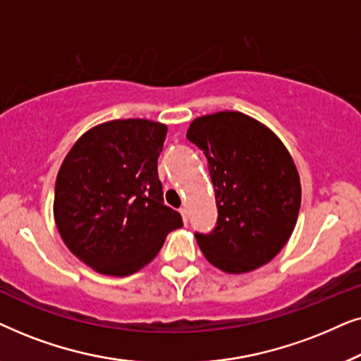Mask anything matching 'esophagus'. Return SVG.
I'll return each mask as SVG.
<instances>
[{"label": "esophagus", "instance_id": "34e87169", "mask_svg": "<svg viewBox=\"0 0 361 361\" xmlns=\"http://www.w3.org/2000/svg\"><path fill=\"white\" fill-rule=\"evenodd\" d=\"M180 215H182V220H184V224H187V210L185 209H180Z\"/></svg>", "mask_w": 361, "mask_h": 361}]
</instances>
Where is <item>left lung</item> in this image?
<instances>
[{"instance_id": "1", "label": "left lung", "mask_w": 361, "mask_h": 361, "mask_svg": "<svg viewBox=\"0 0 361 361\" xmlns=\"http://www.w3.org/2000/svg\"><path fill=\"white\" fill-rule=\"evenodd\" d=\"M187 137L209 161L219 209L216 228L195 235L207 261L230 274L269 263L293 235L300 209L299 172L288 147L240 111L195 118Z\"/></svg>"}]
</instances>
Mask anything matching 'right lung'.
Returning a JSON list of instances; mask_svg holds the SVG:
<instances>
[{"instance_id":"add662e5","label":"right lung","mask_w":361,"mask_h":361,"mask_svg":"<svg viewBox=\"0 0 361 361\" xmlns=\"http://www.w3.org/2000/svg\"><path fill=\"white\" fill-rule=\"evenodd\" d=\"M167 126L142 118L90 128L67 152L56 180L54 220L72 255L106 276L149 264L182 219L162 204L157 157Z\"/></svg>"}]
</instances>
